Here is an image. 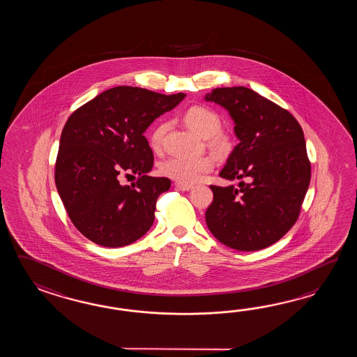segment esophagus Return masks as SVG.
<instances>
[{
    "mask_svg": "<svg viewBox=\"0 0 357 357\" xmlns=\"http://www.w3.org/2000/svg\"><path fill=\"white\" fill-rule=\"evenodd\" d=\"M176 188H177V189L182 190V191H189V190L192 189V186H191V185H188V183H180V182H177V183H176Z\"/></svg>",
    "mask_w": 357,
    "mask_h": 357,
    "instance_id": "esophagus-1",
    "label": "esophagus"
}]
</instances>
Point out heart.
I'll return each instance as SVG.
<instances>
[{
	"mask_svg": "<svg viewBox=\"0 0 357 357\" xmlns=\"http://www.w3.org/2000/svg\"><path fill=\"white\" fill-rule=\"evenodd\" d=\"M185 122L200 137H209V144L214 149L222 151L227 146L228 139L222 129L220 114L212 108L204 106H194L183 114ZM167 131V123H160L153 130L149 144L153 151L160 152L163 144V137ZM214 158L211 155L202 157H172L165 160L160 166L162 175L180 182V183H195L200 181L206 174L214 168Z\"/></svg>",
	"mask_w": 357,
	"mask_h": 357,
	"instance_id": "1",
	"label": "heart"
}]
</instances>
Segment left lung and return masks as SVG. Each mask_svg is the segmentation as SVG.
Segmentation results:
<instances>
[{
    "label": "left lung",
    "instance_id": "obj_1",
    "mask_svg": "<svg viewBox=\"0 0 357 357\" xmlns=\"http://www.w3.org/2000/svg\"><path fill=\"white\" fill-rule=\"evenodd\" d=\"M205 99L227 109L240 139L220 177L243 180L238 189L211 185L206 226L231 249H266L296 223L310 183L303 129L287 109L245 86L217 88Z\"/></svg>",
    "mask_w": 357,
    "mask_h": 357
}]
</instances>
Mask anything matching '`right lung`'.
I'll return each mask as SVG.
<instances>
[{
  "mask_svg": "<svg viewBox=\"0 0 357 357\" xmlns=\"http://www.w3.org/2000/svg\"><path fill=\"white\" fill-rule=\"evenodd\" d=\"M183 98V93L165 96L121 85L100 93L68 117L54 182L68 218L93 243L121 248L152 227L157 199L169 189L171 180L146 176L154 157L144 131ZM120 172L137 174V182L122 187Z\"/></svg>",
  "mask_w": 357,
  "mask_h": 357,
  "instance_id": "add662e5",
  "label": "right lung"
}]
</instances>
